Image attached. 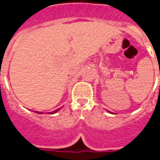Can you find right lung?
Here are the masks:
<instances>
[{
  "instance_id": "add662e5",
  "label": "right lung",
  "mask_w": 160,
  "mask_h": 160,
  "mask_svg": "<svg viewBox=\"0 0 160 160\" xmlns=\"http://www.w3.org/2000/svg\"><path fill=\"white\" fill-rule=\"evenodd\" d=\"M60 108H58V109L55 110V111H53V112H50V114H54V113H56V112H58V111H59ZM37 113H39V114H43V112H36Z\"/></svg>"
}]
</instances>
